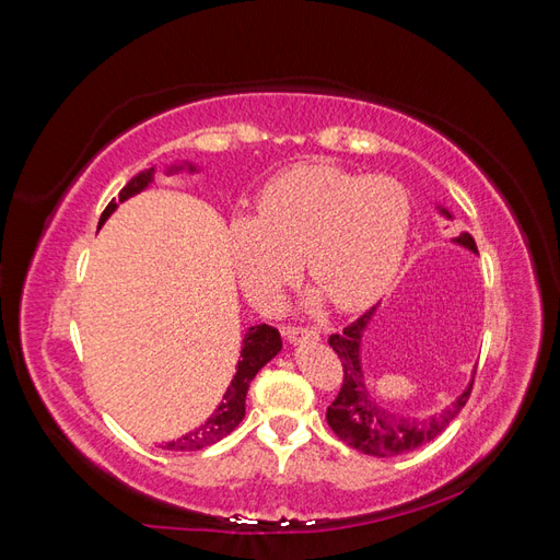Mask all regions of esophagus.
Instances as JSON below:
<instances>
[{
	"instance_id": "34e87169",
	"label": "esophagus",
	"mask_w": 560,
	"mask_h": 560,
	"mask_svg": "<svg viewBox=\"0 0 560 560\" xmlns=\"http://www.w3.org/2000/svg\"><path fill=\"white\" fill-rule=\"evenodd\" d=\"M282 334L290 343H303V341H319V331L315 327H294L287 325L282 327Z\"/></svg>"
}]
</instances>
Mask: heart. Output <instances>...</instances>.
<instances>
[{"mask_svg":"<svg viewBox=\"0 0 560 560\" xmlns=\"http://www.w3.org/2000/svg\"><path fill=\"white\" fill-rule=\"evenodd\" d=\"M411 212L409 191L395 177L301 163L264 186L257 217L231 219L229 252L254 299L273 301L303 259L306 276L331 306L352 313L393 284Z\"/></svg>","mask_w":560,"mask_h":560,"instance_id":"obj_1","label":"heart"}]
</instances>
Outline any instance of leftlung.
Returning <instances> with one entry per match:
<instances>
[{"mask_svg": "<svg viewBox=\"0 0 560 560\" xmlns=\"http://www.w3.org/2000/svg\"><path fill=\"white\" fill-rule=\"evenodd\" d=\"M442 212L451 217L446 210ZM453 243L467 247L469 252H479L477 243H474L469 233H460L457 238H453ZM374 313L376 308L366 311L341 334L329 336V346L334 348L338 360L343 364V385L338 389V397L327 409V422L334 430V434L348 446L358 448L366 455L389 457V455L413 451L442 434L448 428V422L460 413L463 406L467 404L474 378L467 385L465 393L453 404H448L442 413L422 418V420L389 413L385 406H381L374 397L369 395L364 376H362V360H360L362 334Z\"/></svg>", "mask_w": 560, "mask_h": 560, "instance_id": "obj_1", "label": "left lung"}]
</instances>
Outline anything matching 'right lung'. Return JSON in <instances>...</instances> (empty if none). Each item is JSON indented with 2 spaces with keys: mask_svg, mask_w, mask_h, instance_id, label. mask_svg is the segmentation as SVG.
<instances>
[{
  "mask_svg": "<svg viewBox=\"0 0 560 560\" xmlns=\"http://www.w3.org/2000/svg\"><path fill=\"white\" fill-rule=\"evenodd\" d=\"M189 171H194V165H189ZM151 182H154V167H149V171H142L135 175L124 186L121 194H118V202H124L126 198L140 194ZM114 210H116V200L112 198L103 217H100L97 229L107 222V217ZM280 348H282V341H280V331L276 327H270V325L249 327V331L243 338V350H241L238 366H235V376H233L231 385L226 387L224 399L219 401L214 413L196 430L186 432L184 436L175 439V442H167L165 448L167 451H200V448H208V446L217 444L219 439H224L226 434H231L235 428H238L241 420L245 418V397H247L252 378L259 374V369L266 362L276 358Z\"/></svg>",
  "mask_w": 560,
  "mask_h": 560,
  "instance_id": "1",
  "label": "right lung"
}]
</instances>
